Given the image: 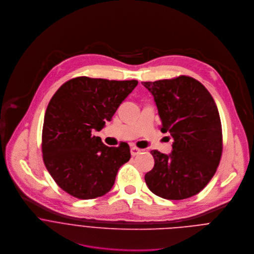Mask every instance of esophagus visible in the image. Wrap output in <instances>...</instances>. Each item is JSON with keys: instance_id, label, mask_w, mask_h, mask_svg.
<instances>
[{"instance_id": "esophagus-1", "label": "esophagus", "mask_w": 254, "mask_h": 254, "mask_svg": "<svg viewBox=\"0 0 254 254\" xmlns=\"http://www.w3.org/2000/svg\"><path fill=\"white\" fill-rule=\"evenodd\" d=\"M140 152H141V150L138 149V148H136V147H132V148H131V155H132L133 157L137 156Z\"/></svg>"}]
</instances>
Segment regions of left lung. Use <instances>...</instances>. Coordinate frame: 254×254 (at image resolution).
I'll return each mask as SVG.
<instances>
[{"label": "left lung", "mask_w": 254, "mask_h": 254, "mask_svg": "<svg viewBox=\"0 0 254 254\" xmlns=\"http://www.w3.org/2000/svg\"><path fill=\"white\" fill-rule=\"evenodd\" d=\"M142 84L154 95L161 131L169 132L173 139L169 156L151 152L155 166L145 181L162 198L192 197L212 179L222 157V124L215 100L204 85L188 76Z\"/></svg>", "instance_id": "8db88e82"}]
</instances>
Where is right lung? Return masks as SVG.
Listing matches in <instances>:
<instances>
[{"label":"right lung","mask_w":254,"mask_h":254,"mask_svg":"<svg viewBox=\"0 0 254 254\" xmlns=\"http://www.w3.org/2000/svg\"><path fill=\"white\" fill-rule=\"evenodd\" d=\"M138 85L132 81L74 78L50 99L42 129L43 162L57 185L78 199H93L113 186L130 158L128 144L105 146L99 137L121 102Z\"/></svg>","instance_id":"right-lung-1"}]
</instances>
